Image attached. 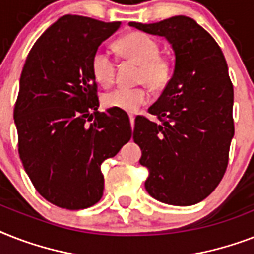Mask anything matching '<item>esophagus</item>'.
<instances>
[{
    "label": "esophagus",
    "instance_id": "obj_1",
    "mask_svg": "<svg viewBox=\"0 0 254 254\" xmlns=\"http://www.w3.org/2000/svg\"><path fill=\"white\" fill-rule=\"evenodd\" d=\"M134 120H135L134 116H130V125H131V127H133V129H134Z\"/></svg>",
    "mask_w": 254,
    "mask_h": 254
}]
</instances>
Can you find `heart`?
<instances>
[{
    "instance_id": "b5f03b06",
    "label": "heart",
    "mask_w": 254,
    "mask_h": 254,
    "mask_svg": "<svg viewBox=\"0 0 254 254\" xmlns=\"http://www.w3.org/2000/svg\"><path fill=\"white\" fill-rule=\"evenodd\" d=\"M120 53L127 59L139 63L138 83H146L154 89L166 87L171 77V65L166 58L161 57V47L154 38L143 33H130L117 42ZM91 71L97 83L104 87L115 81L116 63L112 54L99 47L91 58ZM150 91L146 87L116 88L105 93L104 107L135 113L150 101Z\"/></svg>"
}]
</instances>
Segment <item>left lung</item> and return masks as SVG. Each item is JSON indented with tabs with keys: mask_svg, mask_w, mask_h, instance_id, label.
I'll list each match as a JSON object with an SVG mask.
<instances>
[{
	"mask_svg": "<svg viewBox=\"0 0 254 254\" xmlns=\"http://www.w3.org/2000/svg\"><path fill=\"white\" fill-rule=\"evenodd\" d=\"M129 25L165 37L175 53L173 77L149 113L135 117L133 139L149 170L146 191L171 205H192L216 189L228 166L235 134L233 85L223 51L192 18Z\"/></svg>",
	"mask_w": 254,
	"mask_h": 254,
	"instance_id": "obj_1",
	"label": "left lung"
}]
</instances>
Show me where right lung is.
I'll return each mask as SVG.
<instances>
[{
    "label": "right lung",
    "instance_id": "add662e5",
    "mask_svg": "<svg viewBox=\"0 0 254 254\" xmlns=\"http://www.w3.org/2000/svg\"><path fill=\"white\" fill-rule=\"evenodd\" d=\"M121 22L67 14L34 43L26 58L14 107L18 153L34 187L65 209L101 199V163L131 138L121 109L99 111L91 58Z\"/></svg>",
    "mask_w": 254,
    "mask_h": 254
}]
</instances>
